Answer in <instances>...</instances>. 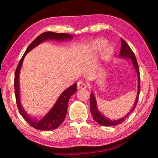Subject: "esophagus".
Listing matches in <instances>:
<instances>
[{
    "mask_svg": "<svg viewBox=\"0 0 158 158\" xmlns=\"http://www.w3.org/2000/svg\"><path fill=\"white\" fill-rule=\"evenodd\" d=\"M77 87H78V88L79 89H85L88 88V84L82 81H79L77 83Z\"/></svg>",
    "mask_w": 158,
    "mask_h": 158,
    "instance_id": "esophagus-1",
    "label": "esophagus"
}]
</instances>
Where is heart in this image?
<instances>
[{
	"label": "heart",
	"instance_id": "1",
	"mask_svg": "<svg viewBox=\"0 0 158 158\" xmlns=\"http://www.w3.org/2000/svg\"><path fill=\"white\" fill-rule=\"evenodd\" d=\"M104 43H105V41H102L101 43H102L103 44ZM113 52V49L111 46L107 47V48L105 50V52H104V56H105V58H109V57H110L112 55Z\"/></svg>",
	"mask_w": 158,
	"mask_h": 158
}]
</instances>
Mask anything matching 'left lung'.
<instances>
[{
    "mask_svg": "<svg viewBox=\"0 0 158 158\" xmlns=\"http://www.w3.org/2000/svg\"><path fill=\"white\" fill-rule=\"evenodd\" d=\"M121 42H122V45H121V50L119 52L120 57H122V58H130L132 62L134 67H135V69H136L137 75H138V93H137V96H136V99L135 105H134L132 109L130 110V111L127 113L125 117H123L122 119H118V120H110L109 119H107L106 117L104 116L103 115H102V114L98 111V109H97L96 102L94 95L93 94V93L91 94H90L89 106H90V110H91L93 118L97 123H99L100 125H102L104 126H116L123 122L124 121H125L127 117L130 116V113L133 112L134 110L135 109L136 106L137 105V102H138V100H139V94H140V71H139V67L138 65V62H137L135 53H134V52H132V50L131 49L130 46L127 45V43L122 38H121Z\"/></svg>",
    "mask_w": 158,
    "mask_h": 158,
    "instance_id": "obj_1",
    "label": "left lung"
}]
</instances>
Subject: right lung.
Returning a JSON list of instances; mask_svg holds the SVG:
<instances>
[{
    "mask_svg": "<svg viewBox=\"0 0 158 158\" xmlns=\"http://www.w3.org/2000/svg\"><path fill=\"white\" fill-rule=\"evenodd\" d=\"M73 38V36L67 34V33H56L53 32H45L42 33L30 44L25 53H23L21 60H20L18 66H17L14 79V88L17 106H18L20 115L23 117V118L32 127L36 130H52L56 129L57 127L61 125L66 117L69 100L70 96L73 95L77 91V83L69 87V88H67L61 94L58 99L57 100L55 105L41 119L37 120L32 118L23 110L19 101V75L23 60L24 59L25 56L27 54V53H28L35 47L38 45L39 43L45 41V40L52 39L57 40V41H62V40L71 39Z\"/></svg>",
    "mask_w": 158,
    "mask_h": 158,
    "instance_id": "right-lung-1",
    "label": "right lung"
}]
</instances>
